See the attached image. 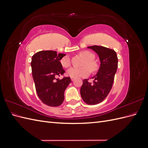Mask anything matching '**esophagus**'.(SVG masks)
<instances>
[{"label": "esophagus", "instance_id": "1", "mask_svg": "<svg viewBox=\"0 0 148 148\" xmlns=\"http://www.w3.org/2000/svg\"><path fill=\"white\" fill-rule=\"evenodd\" d=\"M71 81L73 82L74 79H75V78L74 77H71Z\"/></svg>", "mask_w": 148, "mask_h": 148}]
</instances>
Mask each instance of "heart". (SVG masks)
<instances>
[{
    "mask_svg": "<svg viewBox=\"0 0 148 148\" xmlns=\"http://www.w3.org/2000/svg\"><path fill=\"white\" fill-rule=\"evenodd\" d=\"M79 54L82 57L86 59L83 63V66H85L82 68H75L72 67L67 70V75L70 77L74 78H79V77H86L90 74V70H89L88 66L90 67V69L94 71L96 69V65L94 62V55L92 53L89 51H82L79 52ZM60 64L64 68H68L70 66V60L68 56H65L62 57L60 60Z\"/></svg>",
    "mask_w": 148,
    "mask_h": 148,
    "instance_id": "b5f03b06",
    "label": "heart"
}]
</instances>
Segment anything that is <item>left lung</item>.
<instances>
[{"mask_svg": "<svg viewBox=\"0 0 148 148\" xmlns=\"http://www.w3.org/2000/svg\"><path fill=\"white\" fill-rule=\"evenodd\" d=\"M95 51L99 57L100 67L97 73L91 78L83 80L80 94L84 102L89 105L99 104L109 95L114 83L115 74L118 67V58L114 50L99 46L88 47Z\"/></svg>", "mask_w": 148, "mask_h": 148, "instance_id": "left-lung-1", "label": "left lung"}]
</instances>
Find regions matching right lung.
<instances>
[{"label":"right lung","instance_id":"obj_1","mask_svg":"<svg viewBox=\"0 0 148 148\" xmlns=\"http://www.w3.org/2000/svg\"><path fill=\"white\" fill-rule=\"evenodd\" d=\"M65 56L57 51H42L36 53L31 59L36 91L39 99L49 106L57 107L62 104L65 90L71 82L70 77L57 78L65 72L60 62Z\"/></svg>","mask_w":148,"mask_h":148}]
</instances>
